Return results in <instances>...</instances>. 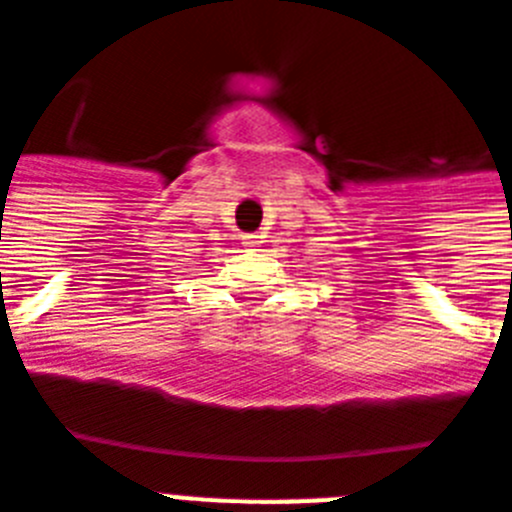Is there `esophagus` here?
<instances>
[{
  "mask_svg": "<svg viewBox=\"0 0 512 512\" xmlns=\"http://www.w3.org/2000/svg\"><path fill=\"white\" fill-rule=\"evenodd\" d=\"M260 239H263V236H257V234H244L242 236L244 247H257V244H260Z\"/></svg>",
  "mask_w": 512,
  "mask_h": 512,
  "instance_id": "34e87169",
  "label": "esophagus"
}]
</instances>
